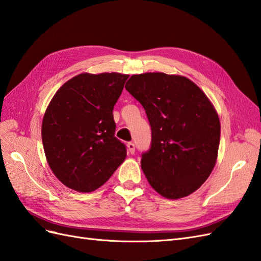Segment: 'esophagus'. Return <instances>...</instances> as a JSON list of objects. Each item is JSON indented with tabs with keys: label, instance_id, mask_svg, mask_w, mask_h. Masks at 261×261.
I'll list each match as a JSON object with an SVG mask.
<instances>
[{
	"label": "esophagus",
	"instance_id": "obj_1",
	"mask_svg": "<svg viewBox=\"0 0 261 261\" xmlns=\"http://www.w3.org/2000/svg\"><path fill=\"white\" fill-rule=\"evenodd\" d=\"M126 148H128V152L131 153V154H133V153H135V151H136L135 143H132V142H129L128 144H126Z\"/></svg>",
	"mask_w": 261,
	"mask_h": 261
}]
</instances>
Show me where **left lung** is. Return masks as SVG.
Segmentation results:
<instances>
[{
    "label": "left lung",
    "mask_w": 261,
    "mask_h": 261,
    "mask_svg": "<svg viewBox=\"0 0 261 261\" xmlns=\"http://www.w3.org/2000/svg\"><path fill=\"white\" fill-rule=\"evenodd\" d=\"M125 89L143 106L151 125L152 145L141 160L149 184L169 199L191 195L217 161L220 121L215 107L181 75H132Z\"/></svg>",
    "instance_id": "left-lung-1"
}]
</instances>
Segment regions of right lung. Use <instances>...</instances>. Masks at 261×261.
<instances>
[{"label":"right lung","mask_w":261,"mask_h":261,"mask_svg":"<svg viewBox=\"0 0 261 261\" xmlns=\"http://www.w3.org/2000/svg\"><path fill=\"white\" fill-rule=\"evenodd\" d=\"M129 75L83 72L51 98L42 141L51 172L68 189L90 193L102 186L126 158L115 137L113 106Z\"/></svg>","instance_id":"add662e5"}]
</instances>
